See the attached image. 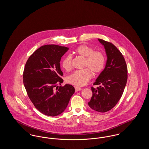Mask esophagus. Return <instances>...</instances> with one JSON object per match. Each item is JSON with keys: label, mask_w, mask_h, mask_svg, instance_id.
I'll use <instances>...</instances> for the list:
<instances>
[{"label": "esophagus", "mask_w": 149, "mask_h": 149, "mask_svg": "<svg viewBox=\"0 0 149 149\" xmlns=\"http://www.w3.org/2000/svg\"><path fill=\"white\" fill-rule=\"evenodd\" d=\"M75 91L76 92H78V91H80L81 90V88L80 87H79V86H75Z\"/></svg>", "instance_id": "obj_1"}]
</instances>
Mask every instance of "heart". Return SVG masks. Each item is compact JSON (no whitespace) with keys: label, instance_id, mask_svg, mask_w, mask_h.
Here are the masks:
<instances>
[{"label":"heart","instance_id":"obj_1","mask_svg":"<svg viewBox=\"0 0 149 149\" xmlns=\"http://www.w3.org/2000/svg\"><path fill=\"white\" fill-rule=\"evenodd\" d=\"M74 52L80 56L85 58L84 67L86 68L83 70H77L68 76L67 82L72 85L81 86L85 85L92 77V73L98 74L103 69L106 58L104 54L100 51H94L92 47L81 45L77 47ZM72 56L68 55L62 61V66L66 71L72 69Z\"/></svg>","mask_w":149,"mask_h":149}]
</instances>
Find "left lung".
Here are the masks:
<instances>
[{
    "label": "left lung",
    "mask_w": 149,
    "mask_h": 149,
    "mask_svg": "<svg viewBox=\"0 0 149 149\" xmlns=\"http://www.w3.org/2000/svg\"><path fill=\"white\" fill-rule=\"evenodd\" d=\"M104 47L107 60L104 70L92 87L93 95L88 105L93 110L106 112L116 105L123 93L127 80V68L123 56L111 42L98 39Z\"/></svg>",
    "instance_id": "left-lung-1"
}]
</instances>
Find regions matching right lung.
I'll use <instances>...</instances> for the list:
<instances>
[{"mask_svg":"<svg viewBox=\"0 0 149 149\" xmlns=\"http://www.w3.org/2000/svg\"><path fill=\"white\" fill-rule=\"evenodd\" d=\"M68 47L47 45L38 48L29 57L23 71V84L29 98L36 109L49 116L62 113L68 106L74 88L60 86L63 73L60 60Z\"/></svg>","mask_w":149,"mask_h":149,"instance_id":"obj_1","label":"right lung"}]
</instances>
